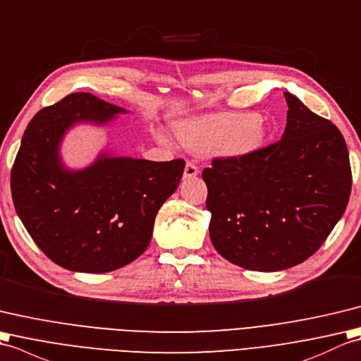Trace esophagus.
<instances>
[{
	"instance_id": "obj_1",
	"label": "esophagus",
	"mask_w": 361,
	"mask_h": 361,
	"mask_svg": "<svg viewBox=\"0 0 361 361\" xmlns=\"http://www.w3.org/2000/svg\"><path fill=\"white\" fill-rule=\"evenodd\" d=\"M197 174H199V168L193 162H187L185 170H183V178L191 179V178H196Z\"/></svg>"
}]
</instances>
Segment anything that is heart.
Here are the masks:
<instances>
[{
    "instance_id": "heart-1",
    "label": "heart",
    "mask_w": 361,
    "mask_h": 361,
    "mask_svg": "<svg viewBox=\"0 0 361 361\" xmlns=\"http://www.w3.org/2000/svg\"><path fill=\"white\" fill-rule=\"evenodd\" d=\"M178 137L196 153L212 149L224 157H245L267 139V126L256 113H218L187 120L178 126ZM166 142L164 135L159 137Z\"/></svg>"
}]
</instances>
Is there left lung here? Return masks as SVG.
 <instances>
[{"mask_svg":"<svg viewBox=\"0 0 361 361\" xmlns=\"http://www.w3.org/2000/svg\"><path fill=\"white\" fill-rule=\"evenodd\" d=\"M283 137L245 157L205 168L210 239L236 266L278 271L314 255L346 210L352 173L346 142L290 92Z\"/></svg>","mask_w":361,"mask_h":361,"instance_id":"left-lung-1","label":"left lung"}]
</instances>
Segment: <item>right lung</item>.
Here are the masks:
<instances>
[{"label": "right lung", "instance_id": "obj_1", "mask_svg": "<svg viewBox=\"0 0 361 361\" xmlns=\"http://www.w3.org/2000/svg\"><path fill=\"white\" fill-rule=\"evenodd\" d=\"M128 111L74 92L34 116L11 176L15 210L47 258L71 271L105 274L137 259L159 208L179 187L185 162L116 157L103 151L82 170L60 156L77 123L106 125Z\"/></svg>", "mask_w": 361, "mask_h": 361}]
</instances>
